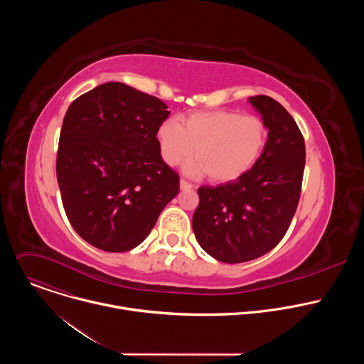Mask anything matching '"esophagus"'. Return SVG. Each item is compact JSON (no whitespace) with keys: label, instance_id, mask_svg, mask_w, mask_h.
Segmentation results:
<instances>
[{"label":"esophagus","instance_id":"1","mask_svg":"<svg viewBox=\"0 0 364 364\" xmlns=\"http://www.w3.org/2000/svg\"><path fill=\"white\" fill-rule=\"evenodd\" d=\"M180 187H181V190H190V188H193L194 186H193L191 183H188L187 180L181 178V180H180Z\"/></svg>","mask_w":364,"mask_h":364}]
</instances>
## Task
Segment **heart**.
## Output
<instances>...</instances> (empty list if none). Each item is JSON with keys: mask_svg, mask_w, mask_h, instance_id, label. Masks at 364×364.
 I'll use <instances>...</instances> for the list:
<instances>
[{"mask_svg": "<svg viewBox=\"0 0 364 364\" xmlns=\"http://www.w3.org/2000/svg\"><path fill=\"white\" fill-rule=\"evenodd\" d=\"M267 127L255 115L230 111L196 112L181 121H164L157 131L163 160L174 167L188 160L194 149L197 160L186 171L191 176L207 173L210 180L225 183L245 174L259 159Z\"/></svg>", "mask_w": 364, "mask_h": 364, "instance_id": "b5f03b06", "label": "heart"}]
</instances>
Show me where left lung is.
Returning <instances> with one entry per match:
<instances>
[{
    "label": "left lung",
    "mask_w": 364,
    "mask_h": 364,
    "mask_svg": "<svg viewBox=\"0 0 364 364\" xmlns=\"http://www.w3.org/2000/svg\"><path fill=\"white\" fill-rule=\"evenodd\" d=\"M269 129L253 167L237 180L198 187L193 232L225 264H242L272 250L285 236L301 196L304 136L289 112L267 95L250 97Z\"/></svg>",
    "instance_id": "left-lung-1"
}]
</instances>
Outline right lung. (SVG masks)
<instances>
[{"label": "right lung", "mask_w": 364, "mask_h": 364, "mask_svg": "<svg viewBox=\"0 0 364 364\" xmlns=\"http://www.w3.org/2000/svg\"><path fill=\"white\" fill-rule=\"evenodd\" d=\"M170 112L152 95L109 82L80 95L65 115L56 174L76 233L105 252H127L178 194L157 131Z\"/></svg>", "instance_id": "obj_1"}]
</instances>
